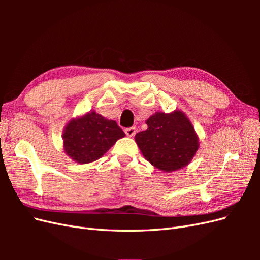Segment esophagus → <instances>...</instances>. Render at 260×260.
I'll list each match as a JSON object with an SVG mask.
<instances>
[{
    "mask_svg": "<svg viewBox=\"0 0 260 260\" xmlns=\"http://www.w3.org/2000/svg\"><path fill=\"white\" fill-rule=\"evenodd\" d=\"M124 132H125V135H127V137L131 138V137H133V136L136 135V128H133V127L127 128V129L124 130Z\"/></svg>",
    "mask_w": 260,
    "mask_h": 260,
    "instance_id": "1",
    "label": "esophagus"
}]
</instances>
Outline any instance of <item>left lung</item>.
I'll return each instance as SVG.
<instances>
[{
    "mask_svg": "<svg viewBox=\"0 0 260 260\" xmlns=\"http://www.w3.org/2000/svg\"><path fill=\"white\" fill-rule=\"evenodd\" d=\"M147 129L136 135V143L144 158L164 172L187 166L200 147L199 136L188 117L176 109L156 112L145 121Z\"/></svg>",
    "mask_w": 260,
    "mask_h": 260,
    "instance_id": "1",
    "label": "left lung"
}]
</instances>
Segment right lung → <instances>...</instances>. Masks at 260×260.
Listing matches in <instances>:
<instances>
[{"label": "right lung", "mask_w": 260, "mask_h": 260, "mask_svg": "<svg viewBox=\"0 0 260 260\" xmlns=\"http://www.w3.org/2000/svg\"><path fill=\"white\" fill-rule=\"evenodd\" d=\"M124 136L115 120L91 111L67 122L62 131V147L74 161L89 164L101 158Z\"/></svg>", "instance_id": "add662e5"}]
</instances>
